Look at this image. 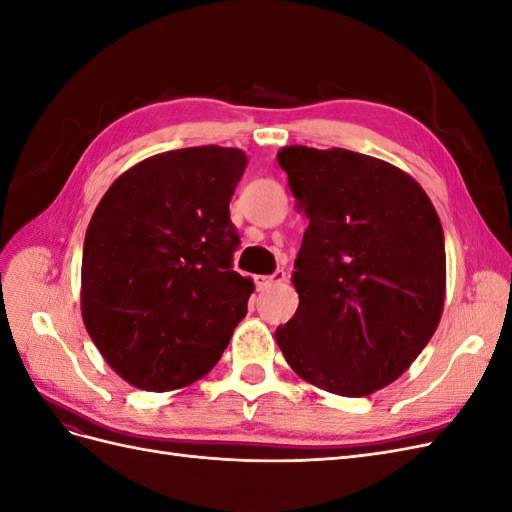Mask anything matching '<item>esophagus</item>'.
Here are the masks:
<instances>
[{
  "mask_svg": "<svg viewBox=\"0 0 512 512\" xmlns=\"http://www.w3.org/2000/svg\"><path fill=\"white\" fill-rule=\"evenodd\" d=\"M254 282L258 288H269V286H275V284H282L286 282V273L284 271H275L273 275H256Z\"/></svg>",
  "mask_w": 512,
  "mask_h": 512,
  "instance_id": "1",
  "label": "esophagus"
}]
</instances>
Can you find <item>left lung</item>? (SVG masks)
Masks as SVG:
<instances>
[{"label": "left lung", "instance_id": "obj_1", "mask_svg": "<svg viewBox=\"0 0 512 512\" xmlns=\"http://www.w3.org/2000/svg\"><path fill=\"white\" fill-rule=\"evenodd\" d=\"M309 226L294 260V316L275 331L294 374L342 397L395 382L436 333L444 232L406 170L350 149L277 151Z\"/></svg>", "mask_w": 512, "mask_h": 512}]
</instances>
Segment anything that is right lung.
<instances>
[{"label":"right lung","mask_w":512,"mask_h":512,"mask_svg":"<svg viewBox=\"0 0 512 512\" xmlns=\"http://www.w3.org/2000/svg\"><path fill=\"white\" fill-rule=\"evenodd\" d=\"M237 147L164 151L121 173L87 226L81 314L117 376L177 391L207 376L247 314L254 282L232 271L228 203Z\"/></svg>","instance_id":"add662e5"}]
</instances>
